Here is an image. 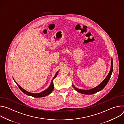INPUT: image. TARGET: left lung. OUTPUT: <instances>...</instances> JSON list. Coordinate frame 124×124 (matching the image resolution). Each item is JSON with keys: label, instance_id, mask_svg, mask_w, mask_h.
<instances>
[{"label": "left lung", "instance_id": "8db88e82", "mask_svg": "<svg viewBox=\"0 0 124 124\" xmlns=\"http://www.w3.org/2000/svg\"><path fill=\"white\" fill-rule=\"evenodd\" d=\"M113 60L112 58H111V69L109 71V73H108L107 77L105 78L102 81V82L98 86H96V87L93 88V89H90V90H82L80 89H78V88H76L73 84H72V86L74 88V89L78 93H81L82 94H85V95H92L94 94L95 93H96L97 92L100 91L102 89L104 88V87L107 85L108 84L111 76L112 75V72H113Z\"/></svg>", "mask_w": 124, "mask_h": 124}]
</instances>
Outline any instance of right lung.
<instances>
[{
  "label": "right lung",
  "instance_id": "add662e5",
  "mask_svg": "<svg viewBox=\"0 0 124 124\" xmlns=\"http://www.w3.org/2000/svg\"><path fill=\"white\" fill-rule=\"evenodd\" d=\"M58 74V71H57L56 72L55 76L54 77V78H52V79L51 80V83H50L49 86L48 87V88H47V89H46V90H45L44 91H43V92H42L41 93H30V92H29L26 91L25 90L23 89L22 87H21L18 84H17L15 81V80L14 79V80L15 82H16V83L17 84V85L18 86V87L20 88V89H21V90L23 92L24 94H25L26 95H27L28 96H32V97H34V98H41V97H45L46 96L48 95L49 94H50L52 92L53 90H54V83H53V80H54V79L57 77Z\"/></svg>",
  "mask_w": 124,
  "mask_h": 124
}]
</instances>
